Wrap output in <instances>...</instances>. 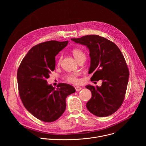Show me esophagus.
<instances>
[{"label":"esophagus","mask_w":146,"mask_h":146,"mask_svg":"<svg viewBox=\"0 0 146 146\" xmlns=\"http://www.w3.org/2000/svg\"><path fill=\"white\" fill-rule=\"evenodd\" d=\"M75 89H76V91H78L81 90L82 89V88H81V87H79V86H76V87H75Z\"/></svg>","instance_id":"34e87169"}]
</instances>
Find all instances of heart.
<instances>
[{"instance_id":"heart-1","label":"heart","mask_w":146,"mask_h":146,"mask_svg":"<svg viewBox=\"0 0 146 146\" xmlns=\"http://www.w3.org/2000/svg\"><path fill=\"white\" fill-rule=\"evenodd\" d=\"M72 53L74 58L76 59L77 61L81 58H86V54L81 49L74 48L72 50ZM61 60H62V56L60 55L58 60V62L59 64ZM79 75H80V73L78 72L70 73L65 75L64 76V79L67 82L71 83V84H77L79 82V79H78Z\"/></svg>"}]
</instances>
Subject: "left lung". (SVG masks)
I'll return each mask as SVG.
<instances>
[{
	"label": "left lung",
	"mask_w": 146,
	"mask_h": 146,
	"mask_svg": "<svg viewBox=\"0 0 146 146\" xmlns=\"http://www.w3.org/2000/svg\"><path fill=\"white\" fill-rule=\"evenodd\" d=\"M71 40L86 46L90 50L88 73H94L91 80L103 81L100 87H86L92 92V97L86 104L87 109L99 117L111 115L122 105L128 86L129 73L123 55L115 43L98 35Z\"/></svg>",
	"instance_id": "left-lung-1"
}]
</instances>
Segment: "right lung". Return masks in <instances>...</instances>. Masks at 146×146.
Listing matches in <instances>:
<instances>
[{"label": "right lung", "instance_id": "right-lung-1", "mask_svg": "<svg viewBox=\"0 0 146 146\" xmlns=\"http://www.w3.org/2000/svg\"><path fill=\"white\" fill-rule=\"evenodd\" d=\"M68 44V41L51 40L33 46L17 71L19 95L24 106L44 122L58 119L65 110L66 97L76 92L73 86L65 83H60L55 89L46 80L55 70V56Z\"/></svg>", "mask_w": 146, "mask_h": 146}]
</instances>
